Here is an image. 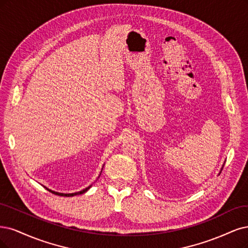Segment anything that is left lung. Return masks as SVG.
Segmentation results:
<instances>
[{"mask_svg":"<svg viewBox=\"0 0 248 248\" xmlns=\"http://www.w3.org/2000/svg\"><path fill=\"white\" fill-rule=\"evenodd\" d=\"M221 169H223V167H221Z\"/></svg>","mask_w":248,"mask_h":248,"instance_id":"obj_1","label":"left lung"}]
</instances>
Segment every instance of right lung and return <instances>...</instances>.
<instances>
[{
    "mask_svg": "<svg viewBox=\"0 0 248 248\" xmlns=\"http://www.w3.org/2000/svg\"><path fill=\"white\" fill-rule=\"evenodd\" d=\"M90 186H89L88 187H86V189H84V190H82V191H80V192L72 193V194H63V193H58V192L51 191V190H49V189H47V190H48L49 192H51V193L55 194V195H58V196H65V197H73V196H75V195H81V194H83V193H85V192H87V191L90 189Z\"/></svg>",
    "mask_w": 248,
    "mask_h": 248,
    "instance_id": "obj_1",
    "label": "right lung"
}]
</instances>
